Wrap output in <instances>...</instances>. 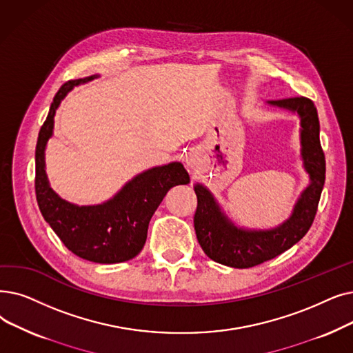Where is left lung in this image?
Masks as SVG:
<instances>
[{
  "label": "left lung",
  "mask_w": 353,
  "mask_h": 353,
  "mask_svg": "<svg viewBox=\"0 0 353 353\" xmlns=\"http://www.w3.org/2000/svg\"><path fill=\"white\" fill-rule=\"evenodd\" d=\"M267 103L300 118V157L309 174V185L300 193L293 212L284 222L270 229H252L236 225L212 192L202 183H196L197 209L193 222L197 241L210 259L232 268L258 265L297 243L314 221L325 185L326 161L320 145V124L314 103L303 97Z\"/></svg>",
  "instance_id": "left-lung-1"
}]
</instances>
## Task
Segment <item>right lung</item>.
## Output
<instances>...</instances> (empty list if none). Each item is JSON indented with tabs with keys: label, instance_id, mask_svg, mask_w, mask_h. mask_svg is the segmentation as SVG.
<instances>
[{
	"label": "right lung",
	"instance_id": "obj_1",
	"mask_svg": "<svg viewBox=\"0 0 353 353\" xmlns=\"http://www.w3.org/2000/svg\"><path fill=\"white\" fill-rule=\"evenodd\" d=\"M98 78L69 81L59 89L36 145V197L44 221L48 222L65 247L83 259L98 264L124 263L143 250L148 223L167 192L190 183L181 163L157 165L127 181L111 199L99 205H74L60 197L46 173L44 152L52 139L56 111L69 92Z\"/></svg>",
	"mask_w": 353,
	"mask_h": 353
}]
</instances>
